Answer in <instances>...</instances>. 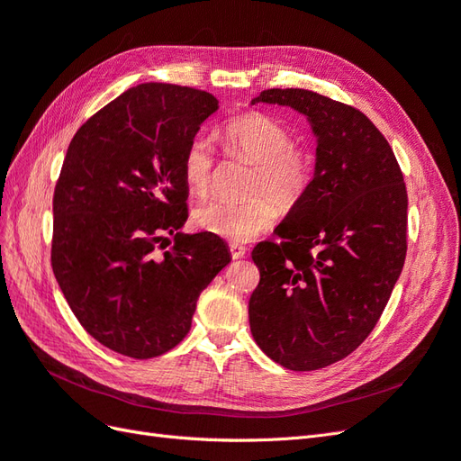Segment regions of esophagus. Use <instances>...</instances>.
<instances>
[{"label": "esophagus", "mask_w": 461, "mask_h": 461, "mask_svg": "<svg viewBox=\"0 0 461 461\" xmlns=\"http://www.w3.org/2000/svg\"><path fill=\"white\" fill-rule=\"evenodd\" d=\"M230 252H231V257H233L235 260H237V258H243V257L247 255V247L231 243V245H230Z\"/></svg>", "instance_id": "34e87169"}]
</instances>
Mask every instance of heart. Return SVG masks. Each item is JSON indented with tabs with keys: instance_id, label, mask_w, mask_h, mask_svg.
<instances>
[{
	"instance_id": "obj_1",
	"label": "heart",
	"mask_w": 461,
	"mask_h": 461,
	"mask_svg": "<svg viewBox=\"0 0 461 461\" xmlns=\"http://www.w3.org/2000/svg\"><path fill=\"white\" fill-rule=\"evenodd\" d=\"M220 136L233 157L255 165L249 193L268 194L281 212L293 211L304 199L314 177V157L306 147L291 143L289 130L274 116L258 111L235 114L221 126ZM212 170V145L204 138H193L182 162L184 182L193 195L211 189ZM267 198L212 199L193 211V224L231 243L250 241L268 230L277 214L275 202Z\"/></svg>"
}]
</instances>
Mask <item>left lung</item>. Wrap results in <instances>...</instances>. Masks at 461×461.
<instances>
[{"label": "left lung", "instance_id": "left-lung-1", "mask_svg": "<svg viewBox=\"0 0 461 461\" xmlns=\"http://www.w3.org/2000/svg\"><path fill=\"white\" fill-rule=\"evenodd\" d=\"M255 103L304 114L316 162L304 199L276 228L281 243L252 250L260 284L249 301L250 333L279 366L320 369L358 348L389 303L406 258L404 177L358 109L294 87Z\"/></svg>", "mask_w": 461, "mask_h": 461}]
</instances>
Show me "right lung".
I'll return each instance as SVG.
<instances>
[{"instance_id":"obj_1","label":"right lung","mask_w":461,"mask_h":461,"mask_svg":"<svg viewBox=\"0 0 461 461\" xmlns=\"http://www.w3.org/2000/svg\"><path fill=\"white\" fill-rule=\"evenodd\" d=\"M216 111L209 92L140 84L82 124L67 149L53 195V274L82 328L130 358L180 343L201 291L231 262L220 237L180 231L184 153Z\"/></svg>"}]
</instances>
